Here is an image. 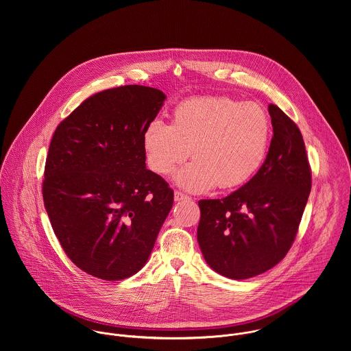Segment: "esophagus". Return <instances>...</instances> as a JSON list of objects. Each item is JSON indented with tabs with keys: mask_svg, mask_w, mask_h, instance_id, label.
Returning <instances> with one entry per match:
<instances>
[{
	"mask_svg": "<svg viewBox=\"0 0 351 351\" xmlns=\"http://www.w3.org/2000/svg\"><path fill=\"white\" fill-rule=\"evenodd\" d=\"M174 200H176V201L189 200V197H188V196H186V195H184V193H181V192H178V191H176V192H174Z\"/></svg>",
	"mask_w": 351,
	"mask_h": 351,
	"instance_id": "esophagus-1",
	"label": "esophagus"
}]
</instances>
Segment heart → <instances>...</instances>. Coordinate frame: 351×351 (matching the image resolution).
Instances as JSON below:
<instances>
[{
  "label": "heart",
  "instance_id": "b5f03b06",
  "mask_svg": "<svg viewBox=\"0 0 351 351\" xmlns=\"http://www.w3.org/2000/svg\"><path fill=\"white\" fill-rule=\"evenodd\" d=\"M270 138L271 121L261 105L210 96L178 104L170 125L150 121L142 142L149 169L160 177L171 176L189 152L193 162L177 173L176 182L205 192L249 182L266 159Z\"/></svg>",
  "mask_w": 351,
  "mask_h": 351
}]
</instances>
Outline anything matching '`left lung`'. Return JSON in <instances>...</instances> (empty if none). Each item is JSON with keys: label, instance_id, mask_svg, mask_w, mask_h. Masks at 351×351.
I'll return each instance as SVG.
<instances>
[{"label": "left lung", "instance_id": "8db88e82", "mask_svg": "<svg viewBox=\"0 0 351 351\" xmlns=\"http://www.w3.org/2000/svg\"><path fill=\"white\" fill-rule=\"evenodd\" d=\"M273 138L258 173L217 200H200L197 241L216 273L246 280L276 266L291 249L311 192V169L299 127L269 105Z\"/></svg>", "mask_w": 351, "mask_h": 351}]
</instances>
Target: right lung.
Returning a JSON list of instances; mask_svg holds the SVG:
<instances>
[{"label":"right lung","mask_w":351,"mask_h":351,"mask_svg":"<svg viewBox=\"0 0 351 351\" xmlns=\"http://www.w3.org/2000/svg\"><path fill=\"white\" fill-rule=\"evenodd\" d=\"M166 96L127 85L84 101L55 130L43 200L67 256L105 281L124 280L147 262L174 201L146 169L143 132Z\"/></svg>","instance_id":"add662e5"}]
</instances>
